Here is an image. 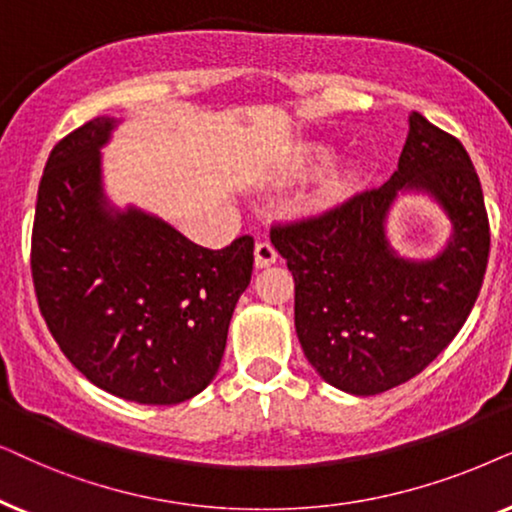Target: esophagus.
Listing matches in <instances>:
<instances>
[{"mask_svg":"<svg viewBox=\"0 0 512 512\" xmlns=\"http://www.w3.org/2000/svg\"><path fill=\"white\" fill-rule=\"evenodd\" d=\"M278 260V250L269 241H260L255 245V264L257 267H271Z\"/></svg>","mask_w":512,"mask_h":512,"instance_id":"obj_1","label":"esophagus"}]
</instances>
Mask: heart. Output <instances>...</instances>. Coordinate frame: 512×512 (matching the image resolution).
I'll use <instances>...</instances> for the list:
<instances>
[{
	"label": "heart",
	"mask_w": 512,
	"mask_h": 512,
	"mask_svg": "<svg viewBox=\"0 0 512 512\" xmlns=\"http://www.w3.org/2000/svg\"><path fill=\"white\" fill-rule=\"evenodd\" d=\"M332 159V149L325 145H306L299 154V163H302L304 170H318L320 166H325L327 161ZM349 187V177L346 175H332L330 180L325 182V199H339Z\"/></svg>",
	"instance_id": "heart-1"
}]
</instances>
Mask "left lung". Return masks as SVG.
<instances>
[{"mask_svg": "<svg viewBox=\"0 0 512 512\" xmlns=\"http://www.w3.org/2000/svg\"><path fill=\"white\" fill-rule=\"evenodd\" d=\"M400 188L433 193L455 224L431 263L403 261L385 241V213ZM271 243L295 278L306 360L327 384L377 395L417 377L466 323L485 281L489 217L466 149L414 112L391 180L274 224Z\"/></svg>", "mask_w": 512, "mask_h": 512, "instance_id": "8db88e82", "label": "left lung"}]
</instances>
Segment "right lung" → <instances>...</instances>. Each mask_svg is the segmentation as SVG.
Returning a JSON list of instances; mask_svg holds the SVG:
<instances>
[{"instance_id":"right-lung-1","label":"right lung","mask_w":512,"mask_h":512,"mask_svg":"<svg viewBox=\"0 0 512 512\" xmlns=\"http://www.w3.org/2000/svg\"><path fill=\"white\" fill-rule=\"evenodd\" d=\"M98 117L53 147L32 224L39 311L67 360L102 391L140 405L194 398L215 377L231 313L252 276V236L222 250L128 208L107 210Z\"/></svg>"}]
</instances>
